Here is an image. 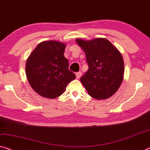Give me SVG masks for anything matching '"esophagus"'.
Wrapping results in <instances>:
<instances>
[{
    "mask_svg": "<svg viewBox=\"0 0 150 150\" xmlns=\"http://www.w3.org/2000/svg\"><path fill=\"white\" fill-rule=\"evenodd\" d=\"M75 75H76V78H77V79H79V78L81 77L82 73L81 72H78V73H76Z\"/></svg>",
    "mask_w": 150,
    "mask_h": 150,
    "instance_id": "obj_1",
    "label": "esophagus"
}]
</instances>
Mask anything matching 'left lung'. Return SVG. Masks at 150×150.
Here are the masks:
<instances>
[{
	"label": "left lung",
	"mask_w": 150,
	"mask_h": 150,
	"mask_svg": "<svg viewBox=\"0 0 150 150\" xmlns=\"http://www.w3.org/2000/svg\"><path fill=\"white\" fill-rule=\"evenodd\" d=\"M75 41L84 51L89 65L81 82L91 97L99 100L109 98L117 91L123 79L122 54L105 38Z\"/></svg>",
	"instance_id": "8db88e82"
}]
</instances>
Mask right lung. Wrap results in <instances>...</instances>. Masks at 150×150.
<instances>
[{"label":"right lung","instance_id":"1","mask_svg":"<svg viewBox=\"0 0 150 150\" xmlns=\"http://www.w3.org/2000/svg\"><path fill=\"white\" fill-rule=\"evenodd\" d=\"M65 48V42L42 41L28 57L26 75L30 87L39 96L56 98L75 79V75L69 70V61L64 56Z\"/></svg>","mask_w":150,"mask_h":150}]
</instances>
